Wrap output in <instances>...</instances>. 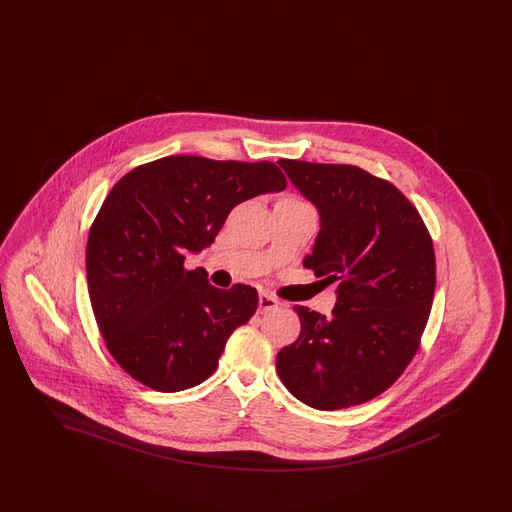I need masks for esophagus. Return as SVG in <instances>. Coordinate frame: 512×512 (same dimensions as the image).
Segmentation results:
<instances>
[{
  "mask_svg": "<svg viewBox=\"0 0 512 512\" xmlns=\"http://www.w3.org/2000/svg\"><path fill=\"white\" fill-rule=\"evenodd\" d=\"M278 307H280V301L274 295L265 292L259 295V313H268V311H274Z\"/></svg>",
  "mask_w": 512,
  "mask_h": 512,
  "instance_id": "obj_1",
  "label": "esophagus"
}]
</instances>
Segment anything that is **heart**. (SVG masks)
I'll return each instance as SVG.
<instances>
[{
    "mask_svg": "<svg viewBox=\"0 0 512 512\" xmlns=\"http://www.w3.org/2000/svg\"><path fill=\"white\" fill-rule=\"evenodd\" d=\"M286 199H288V201H297V199H292V197H286Z\"/></svg>",
    "mask_w": 512,
    "mask_h": 512,
    "instance_id": "obj_1",
    "label": "heart"
}]
</instances>
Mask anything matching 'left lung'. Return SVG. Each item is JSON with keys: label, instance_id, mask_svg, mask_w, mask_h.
<instances>
[{"label": "left lung", "instance_id": "8db88e82", "mask_svg": "<svg viewBox=\"0 0 512 512\" xmlns=\"http://www.w3.org/2000/svg\"><path fill=\"white\" fill-rule=\"evenodd\" d=\"M278 165L320 217L303 267L338 282L332 317L293 307L301 332L280 349L278 376L318 411L361 405L388 390L418 349L436 290L432 238L388 180L353 165Z\"/></svg>", "mask_w": 512, "mask_h": 512}]
</instances>
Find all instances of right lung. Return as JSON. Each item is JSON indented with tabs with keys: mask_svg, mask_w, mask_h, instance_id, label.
<instances>
[{
	"mask_svg": "<svg viewBox=\"0 0 512 512\" xmlns=\"http://www.w3.org/2000/svg\"><path fill=\"white\" fill-rule=\"evenodd\" d=\"M286 184L268 161L171 155L113 186L90 228L86 276L99 332L134 380L172 393L215 372L259 295L245 284L211 286L203 268H184L186 255L213 244L236 205Z\"/></svg>",
	"mask_w": 512,
	"mask_h": 512,
	"instance_id": "right-lung-1",
	"label": "right lung"
}]
</instances>
